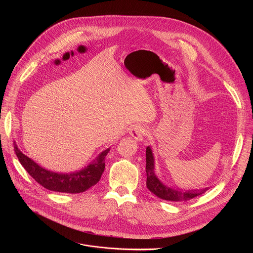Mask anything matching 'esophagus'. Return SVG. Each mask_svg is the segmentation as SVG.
<instances>
[{
    "instance_id": "1",
    "label": "esophagus",
    "mask_w": 253,
    "mask_h": 253,
    "mask_svg": "<svg viewBox=\"0 0 253 253\" xmlns=\"http://www.w3.org/2000/svg\"><path fill=\"white\" fill-rule=\"evenodd\" d=\"M129 133L136 141H142L146 134V130L141 125H136L130 129Z\"/></svg>"
}]
</instances>
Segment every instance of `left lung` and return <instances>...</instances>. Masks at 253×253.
<instances>
[{"instance_id":"1","label":"left lung","mask_w":253,"mask_h":253,"mask_svg":"<svg viewBox=\"0 0 253 253\" xmlns=\"http://www.w3.org/2000/svg\"><path fill=\"white\" fill-rule=\"evenodd\" d=\"M146 173H147V188L157 197L167 201H186L190 200L208 190V187L203 189L185 190L181 188H173L165 185L155 174V160L150 146L146 148Z\"/></svg>"}]
</instances>
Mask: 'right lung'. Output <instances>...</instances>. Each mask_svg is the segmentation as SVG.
<instances>
[{
    "label": "right lung",
    "instance_id": "add662e5",
    "mask_svg": "<svg viewBox=\"0 0 253 253\" xmlns=\"http://www.w3.org/2000/svg\"><path fill=\"white\" fill-rule=\"evenodd\" d=\"M14 149L22 166L36 181L48 190L63 193H81L94 186L104 172L105 157L110 151V147L102 151L81 170L61 173L45 169L36 163L18 148L16 142H14Z\"/></svg>",
    "mask_w": 253,
    "mask_h": 253
}]
</instances>
